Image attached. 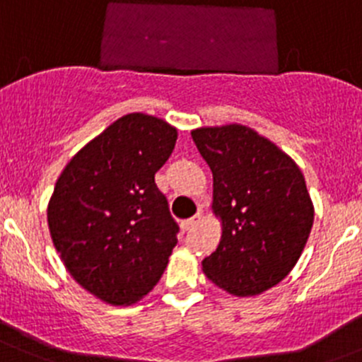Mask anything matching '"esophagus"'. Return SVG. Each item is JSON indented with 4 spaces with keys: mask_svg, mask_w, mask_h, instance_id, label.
<instances>
[{
    "mask_svg": "<svg viewBox=\"0 0 362 362\" xmlns=\"http://www.w3.org/2000/svg\"><path fill=\"white\" fill-rule=\"evenodd\" d=\"M202 221H203V211H198L194 217H191V218H187V221L182 222V228H184L185 231H189V229H192L194 226H198Z\"/></svg>",
    "mask_w": 362,
    "mask_h": 362,
    "instance_id": "1",
    "label": "esophagus"
}]
</instances>
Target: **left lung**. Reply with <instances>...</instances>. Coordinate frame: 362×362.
<instances>
[{
	"label": "left lung",
	"instance_id": "1",
	"mask_svg": "<svg viewBox=\"0 0 362 362\" xmlns=\"http://www.w3.org/2000/svg\"><path fill=\"white\" fill-rule=\"evenodd\" d=\"M192 140L214 175L211 210L222 222L203 273L233 296H257L282 282L313 226V203L293 158L242 124L198 127Z\"/></svg>",
	"mask_w": 362,
	"mask_h": 362
}]
</instances>
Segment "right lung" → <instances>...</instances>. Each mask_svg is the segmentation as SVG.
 Masks as SVG:
<instances>
[{"label":"right lung","mask_w":362,"mask_h":362,"mask_svg":"<svg viewBox=\"0 0 362 362\" xmlns=\"http://www.w3.org/2000/svg\"><path fill=\"white\" fill-rule=\"evenodd\" d=\"M177 127L127 113L80 148L47 206L52 243L78 286L108 305H133L159 282L178 226L154 182Z\"/></svg>","instance_id":"obj_1"}]
</instances>
